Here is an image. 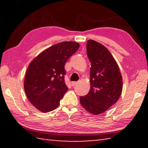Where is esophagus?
Segmentation results:
<instances>
[{"instance_id":"34e87169","label":"esophagus","mask_w":148,"mask_h":148,"mask_svg":"<svg viewBox=\"0 0 148 148\" xmlns=\"http://www.w3.org/2000/svg\"><path fill=\"white\" fill-rule=\"evenodd\" d=\"M77 84V82H72V86H74L75 85H76Z\"/></svg>"}]
</instances>
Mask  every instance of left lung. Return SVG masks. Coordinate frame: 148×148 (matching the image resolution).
<instances>
[{
    "instance_id": "obj_1",
    "label": "left lung",
    "mask_w": 148,
    "mask_h": 148,
    "mask_svg": "<svg viewBox=\"0 0 148 148\" xmlns=\"http://www.w3.org/2000/svg\"><path fill=\"white\" fill-rule=\"evenodd\" d=\"M87 55L91 62L88 94L80 97L85 110L93 115L104 113L121 96L123 79L119 66L110 51L92 40L87 42Z\"/></svg>"
}]
</instances>
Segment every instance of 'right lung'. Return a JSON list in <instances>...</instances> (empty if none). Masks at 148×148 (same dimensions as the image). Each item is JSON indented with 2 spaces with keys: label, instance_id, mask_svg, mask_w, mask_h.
<instances>
[{
  "label": "right lung",
  "instance_id": "1",
  "mask_svg": "<svg viewBox=\"0 0 148 148\" xmlns=\"http://www.w3.org/2000/svg\"><path fill=\"white\" fill-rule=\"evenodd\" d=\"M79 44L63 42L45 49L30 62L24 81V88L31 103L44 113L59 106L68 87L64 82V65Z\"/></svg>",
  "mask_w": 148,
  "mask_h": 148
}]
</instances>
